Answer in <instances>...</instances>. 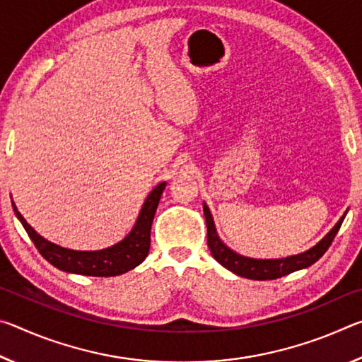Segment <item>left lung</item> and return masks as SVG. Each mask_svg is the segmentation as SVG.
<instances>
[{"mask_svg":"<svg viewBox=\"0 0 362 362\" xmlns=\"http://www.w3.org/2000/svg\"><path fill=\"white\" fill-rule=\"evenodd\" d=\"M203 209L207 225V246H209L214 259L226 269H230L231 273L238 274V276L254 281L276 279L281 276H286V274L289 273L297 272V269H303L313 265L315 262L321 259L330 244H332L335 235L340 230L343 218L346 216V212L343 214L339 222L334 225V228L330 230L320 243L315 244L313 247H310L302 254L289 255L284 257V259H250V257H244L235 252V250L230 249L222 240H220L211 209L207 207L206 203H203Z\"/></svg>","mask_w":362,"mask_h":362,"instance_id":"obj_1","label":"left lung"}]
</instances>
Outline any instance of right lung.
<instances>
[{
    "label": "right lung",
    "instance_id": "1",
    "mask_svg": "<svg viewBox=\"0 0 362 362\" xmlns=\"http://www.w3.org/2000/svg\"><path fill=\"white\" fill-rule=\"evenodd\" d=\"M164 188H166V182L158 183L146 196L132 230L119 243L100 250H75L47 241L27 223L22 214L17 211L14 201H12V209H14L16 217L21 220L36 249L51 265L62 269V272L83 274V276H118V274H124L129 269L139 267L148 255L151 223Z\"/></svg>",
    "mask_w": 362,
    "mask_h": 362
}]
</instances>
